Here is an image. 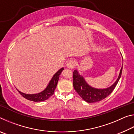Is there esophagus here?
Here are the masks:
<instances>
[{"mask_svg":"<svg viewBox=\"0 0 134 134\" xmlns=\"http://www.w3.org/2000/svg\"><path fill=\"white\" fill-rule=\"evenodd\" d=\"M76 66V61L74 60H70L67 63V67L69 69H72Z\"/></svg>","mask_w":134,"mask_h":134,"instance_id":"obj_1","label":"esophagus"}]
</instances>
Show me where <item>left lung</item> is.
<instances>
[{"mask_svg": "<svg viewBox=\"0 0 134 134\" xmlns=\"http://www.w3.org/2000/svg\"><path fill=\"white\" fill-rule=\"evenodd\" d=\"M122 71V67L120 70L118 78L113 85L106 89H96L87 84L82 76L75 70L72 73L73 77V86L77 93L87 103H94L99 102L108 96L116 87L121 78Z\"/></svg>", "mask_w": 134, "mask_h": 134, "instance_id": "1", "label": "left lung"}]
</instances>
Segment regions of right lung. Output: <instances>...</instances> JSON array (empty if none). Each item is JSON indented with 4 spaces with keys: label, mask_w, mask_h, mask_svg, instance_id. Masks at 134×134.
<instances>
[{
    "label": "right lung",
    "mask_w": 134,
    "mask_h": 134,
    "mask_svg": "<svg viewBox=\"0 0 134 134\" xmlns=\"http://www.w3.org/2000/svg\"><path fill=\"white\" fill-rule=\"evenodd\" d=\"M64 70V68H62L54 74L53 77H52L51 80L49 81L48 86L45 88V89L43 90L42 92L38 93L36 94H26L24 93L18 91L19 92L22 96L25 98L29 100H31L33 102H42L44 101L45 100L48 99L49 97H50L52 95L54 94V90H55V88L57 85L59 77H60V75L62 73L63 70Z\"/></svg>",
    "instance_id": "right-lung-1"
}]
</instances>
